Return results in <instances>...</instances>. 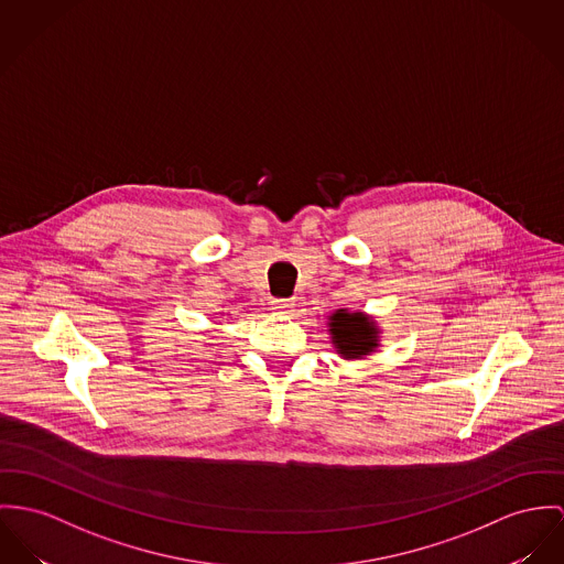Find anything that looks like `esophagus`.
<instances>
[{
	"mask_svg": "<svg viewBox=\"0 0 564 564\" xmlns=\"http://www.w3.org/2000/svg\"><path fill=\"white\" fill-rule=\"evenodd\" d=\"M272 304H274V311H281V313H285V311H290L294 306L290 299H276Z\"/></svg>",
	"mask_w": 564,
	"mask_h": 564,
	"instance_id": "34e87169",
	"label": "esophagus"
}]
</instances>
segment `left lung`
Masks as SVG:
<instances>
[{
	"label": "left lung",
	"instance_id": "left-lung-1",
	"mask_svg": "<svg viewBox=\"0 0 564 564\" xmlns=\"http://www.w3.org/2000/svg\"><path fill=\"white\" fill-rule=\"evenodd\" d=\"M330 333L335 346L339 347V351L347 358H358L378 346L369 319L360 313H346L344 308L337 311L330 322Z\"/></svg>",
	"mask_w": 564,
	"mask_h": 564
}]
</instances>
